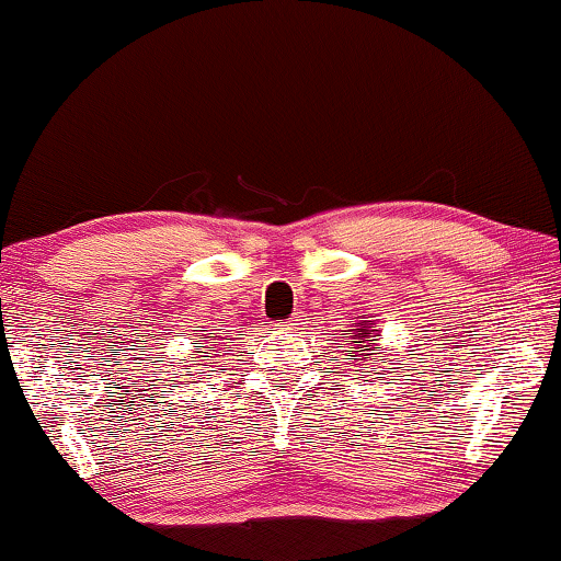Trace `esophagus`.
<instances>
[{
    "mask_svg": "<svg viewBox=\"0 0 561 561\" xmlns=\"http://www.w3.org/2000/svg\"><path fill=\"white\" fill-rule=\"evenodd\" d=\"M295 325H299L297 320H289V322H287V328H295Z\"/></svg>",
    "mask_w": 561,
    "mask_h": 561,
    "instance_id": "34e87169",
    "label": "esophagus"
}]
</instances>
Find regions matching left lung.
<instances>
[{"mask_svg":"<svg viewBox=\"0 0 561 561\" xmlns=\"http://www.w3.org/2000/svg\"><path fill=\"white\" fill-rule=\"evenodd\" d=\"M374 328H376L374 320H358V322H353L351 330H343V345L345 348H353L351 360H356L360 368H368L370 358H381L374 353L376 341H378V330H374Z\"/></svg>","mask_w":561,"mask_h":561,"instance_id":"8db88e82","label":"left lung"}]
</instances>
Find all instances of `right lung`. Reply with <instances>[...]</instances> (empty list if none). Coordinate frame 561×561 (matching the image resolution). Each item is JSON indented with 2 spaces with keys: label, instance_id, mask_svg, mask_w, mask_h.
<instances>
[{
  "label": "right lung",
  "instance_id": "obj_1",
  "mask_svg": "<svg viewBox=\"0 0 561 561\" xmlns=\"http://www.w3.org/2000/svg\"><path fill=\"white\" fill-rule=\"evenodd\" d=\"M210 337H213V333H210ZM195 348H198V351H195V353H205V351H203V348H205V345H195ZM201 358H203V360H208L210 356H201Z\"/></svg>",
  "mask_w": 561,
  "mask_h": 561
}]
</instances>
